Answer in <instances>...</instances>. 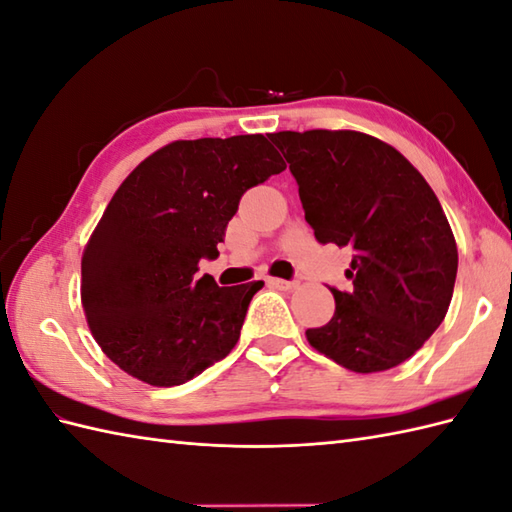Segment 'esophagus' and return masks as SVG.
I'll return each instance as SVG.
<instances>
[{
    "mask_svg": "<svg viewBox=\"0 0 512 512\" xmlns=\"http://www.w3.org/2000/svg\"><path fill=\"white\" fill-rule=\"evenodd\" d=\"M268 285H272V288H277V290H292V288H296L294 281H285V279H268Z\"/></svg>",
    "mask_w": 512,
    "mask_h": 512,
    "instance_id": "1",
    "label": "esophagus"
}]
</instances>
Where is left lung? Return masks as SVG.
Returning <instances> with one entry per match:
<instances>
[{"label": "left lung", "mask_w": 512, "mask_h": 512, "mask_svg": "<svg viewBox=\"0 0 512 512\" xmlns=\"http://www.w3.org/2000/svg\"><path fill=\"white\" fill-rule=\"evenodd\" d=\"M270 139L290 163L316 240L353 251V288H329L336 312L307 329V340L353 373L406 362L443 323L458 272L454 233L432 187L401 152L355 130H283Z\"/></svg>", "instance_id": "obj_1"}]
</instances>
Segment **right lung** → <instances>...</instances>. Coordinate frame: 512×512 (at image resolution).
I'll return each mask as SVG.
<instances>
[{
  "mask_svg": "<svg viewBox=\"0 0 512 512\" xmlns=\"http://www.w3.org/2000/svg\"><path fill=\"white\" fill-rule=\"evenodd\" d=\"M285 170L264 135L172 141L128 174L82 253L80 299L106 358L181 386L227 358L261 281L220 288L216 259L246 189Z\"/></svg>",
  "mask_w": 512,
  "mask_h": 512,
  "instance_id": "1",
  "label": "right lung"
}]
</instances>
